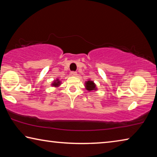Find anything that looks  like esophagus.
Segmentation results:
<instances>
[{
	"label": "esophagus",
	"instance_id": "esophagus-1",
	"mask_svg": "<svg viewBox=\"0 0 157 157\" xmlns=\"http://www.w3.org/2000/svg\"><path fill=\"white\" fill-rule=\"evenodd\" d=\"M71 76L75 77V76H77L78 74H77V73L75 72V71H72V72H71Z\"/></svg>",
	"mask_w": 157,
	"mask_h": 157
}]
</instances>
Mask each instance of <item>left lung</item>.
Here are the masks:
<instances>
[{"label":"left lung","mask_w":157,"mask_h":157,"mask_svg":"<svg viewBox=\"0 0 157 157\" xmlns=\"http://www.w3.org/2000/svg\"><path fill=\"white\" fill-rule=\"evenodd\" d=\"M85 87H86V90H88L89 91H95L97 89L96 85H95L94 82L91 80H88L86 82V83H85Z\"/></svg>","instance_id":"8db88e82"}]
</instances>
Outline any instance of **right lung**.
Segmentation results:
<instances>
[{
    "mask_svg": "<svg viewBox=\"0 0 157 157\" xmlns=\"http://www.w3.org/2000/svg\"><path fill=\"white\" fill-rule=\"evenodd\" d=\"M60 84H61V81L59 80V79H57L56 80H55L54 82L52 84V86L57 87V86H59Z\"/></svg>",
    "mask_w": 157,
    "mask_h": 157,
    "instance_id": "add662e5",
    "label": "right lung"
}]
</instances>
